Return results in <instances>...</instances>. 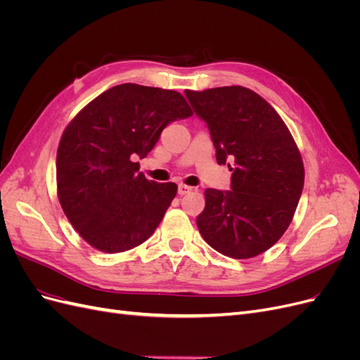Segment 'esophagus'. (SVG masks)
Segmentation results:
<instances>
[{
  "label": "esophagus",
  "mask_w": 360,
  "mask_h": 360,
  "mask_svg": "<svg viewBox=\"0 0 360 360\" xmlns=\"http://www.w3.org/2000/svg\"><path fill=\"white\" fill-rule=\"evenodd\" d=\"M189 192H192L191 186H188V184H180V186H179V195H186Z\"/></svg>",
  "instance_id": "obj_1"
}]
</instances>
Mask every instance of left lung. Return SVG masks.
Segmentation results:
<instances>
[{"label":"left lung","mask_w":360,"mask_h":360,"mask_svg":"<svg viewBox=\"0 0 360 360\" xmlns=\"http://www.w3.org/2000/svg\"><path fill=\"white\" fill-rule=\"evenodd\" d=\"M184 93L209 126L217 163L233 162L231 191L205 189L198 230L225 257L263 254L287 231L300 200L304 168L296 141L274 106L246 86Z\"/></svg>","instance_id":"8db88e82"}]
</instances>
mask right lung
<instances>
[{"instance_id":"obj_1","label":"right lung","mask_w":360,"mask_h":360,"mask_svg":"<svg viewBox=\"0 0 360 360\" xmlns=\"http://www.w3.org/2000/svg\"><path fill=\"white\" fill-rule=\"evenodd\" d=\"M191 115L179 91L122 84L73 117L57 150V195L86 243L117 254L155 233L177 184L147 180L136 159L153 150L171 122Z\"/></svg>"}]
</instances>
